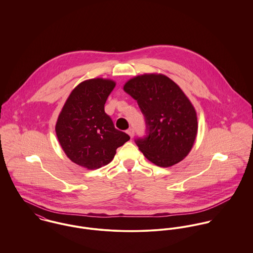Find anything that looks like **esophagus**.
Returning <instances> with one entry per match:
<instances>
[{"mask_svg":"<svg viewBox=\"0 0 253 253\" xmlns=\"http://www.w3.org/2000/svg\"><path fill=\"white\" fill-rule=\"evenodd\" d=\"M126 132H127V134H128L131 138L133 137V135H134V129H133V128H131V127L128 128V129L126 130Z\"/></svg>","mask_w":253,"mask_h":253,"instance_id":"1","label":"esophagus"}]
</instances>
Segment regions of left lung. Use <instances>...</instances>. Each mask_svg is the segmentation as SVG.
<instances>
[{
  "label": "left lung",
  "mask_w": 253,
  "mask_h": 253,
  "mask_svg": "<svg viewBox=\"0 0 253 253\" xmlns=\"http://www.w3.org/2000/svg\"><path fill=\"white\" fill-rule=\"evenodd\" d=\"M124 90L144 116L146 135L135 143L145 157L163 168L181 162L195 142L198 121L180 87L165 75L145 74L130 79Z\"/></svg>",
  "instance_id": "left-lung-1"
}]
</instances>
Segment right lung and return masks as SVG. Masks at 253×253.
<instances>
[{
    "instance_id": "add662e5",
    "label": "right lung",
    "mask_w": 253,
    "mask_h": 253,
    "mask_svg": "<svg viewBox=\"0 0 253 253\" xmlns=\"http://www.w3.org/2000/svg\"><path fill=\"white\" fill-rule=\"evenodd\" d=\"M114 81L91 79L73 89L61 110L55 131L63 151L73 163L87 169L108 165L117 148L130 139L115 128L104 105Z\"/></svg>"
}]
</instances>
